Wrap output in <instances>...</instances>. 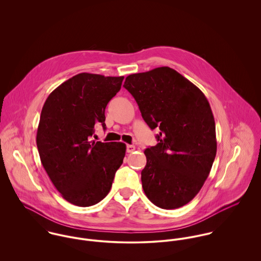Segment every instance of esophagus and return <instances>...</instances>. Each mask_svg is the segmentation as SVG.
<instances>
[{"label":"esophagus","instance_id":"esophagus-1","mask_svg":"<svg viewBox=\"0 0 261 261\" xmlns=\"http://www.w3.org/2000/svg\"><path fill=\"white\" fill-rule=\"evenodd\" d=\"M135 149H136L135 146H132V145H127L126 146V151L127 152H133Z\"/></svg>","mask_w":261,"mask_h":261}]
</instances>
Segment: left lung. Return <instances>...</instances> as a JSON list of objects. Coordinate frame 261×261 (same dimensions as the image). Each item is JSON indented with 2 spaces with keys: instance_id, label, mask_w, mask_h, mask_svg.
<instances>
[{
  "instance_id": "8db88e82",
  "label": "left lung",
  "mask_w": 261,
  "mask_h": 261,
  "mask_svg": "<svg viewBox=\"0 0 261 261\" xmlns=\"http://www.w3.org/2000/svg\"><path fill=\"white\" fill-rule=\"evenodd\" d=\"M123 87L149 127L160 129L159 143L145 150V194L162 209L180 208L199 193L216 156L210 105L196 85L166 66L128 75Z\"/></svg>"
}]
</instances>
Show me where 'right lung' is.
Returning a JSON list of instances; mask_svg holds the SVG:
<instances>
[{
    "mask_svg": "<svg viewBox=\"0 0 261 261\" xmlns=\"http://www.w3.org/2000/svg\"><path fill=\"white\" fill-rule=\"evenodd\" d=\"M123 76L79 73L47 97L38 125V151L53 185L69 203L88 207L111 191L125 145L90 141L98 122L106 129V108Z\"/></svg>",
    "mask_w": 261,
    "mask_h": 261,
    "instance_id": "right-lung-1",
    "label": "right lung"
}]
</instances>
